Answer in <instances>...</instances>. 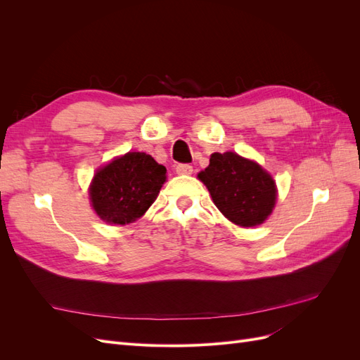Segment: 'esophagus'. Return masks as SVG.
Here are the masks:
<instances>
[{
    "label": "esophagus",
    "mask_w": 360,
    "mask_h": 360,
    "mask_svg": "<svg viewBox=\"0 0 360 360\" xmlns=\"http://www.w3.org/2000/svg\"><path fill=\"white\" fill-rule=\"evenodd\" d=\"M176 171L177 174H180V176H189V174L193 172V168L189 165V163H179L176 167Z\"/></svg>",
    "instance_id": "esophagus-1"
}]
</instances>
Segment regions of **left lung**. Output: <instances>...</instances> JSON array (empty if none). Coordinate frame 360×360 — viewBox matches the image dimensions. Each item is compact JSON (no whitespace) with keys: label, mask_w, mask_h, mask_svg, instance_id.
<instances>
[{"label":"left lung","mask_w":360,"mask_h":360,"mask_svg":"<svg viewBox=\"0 0 360 360\" xmlns=\"http://www.w3.org/2000/svg\"><path fill=\"white\" fill-rule=\"evenodd\" d=\"M213 202L225 217L240 226L263 224L276 202L275 181L258 163L233 151L213 153L210 165L198 174Z\"/></svg>","instance_id":"8db88e82"}]
</instances>
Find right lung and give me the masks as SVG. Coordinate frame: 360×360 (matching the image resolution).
Returning a JSON list of instances; mask_svg holds the SVG:
<instances>
[{
    "label": "right lung",
    "mask_w": 360,
    "mask_h": 360,
    "mask_svg": "<svg viewBox=\"0 0 360 360\" xmlns=\"http://www.w3.org/2000/svg\"><path fill=\"white\" fill-rule=\"evenodd\" d=\"M167 168L150 155L127 153L96 172L91 204L105 222L126 225L143 216L165 183Z\"/></svg>",
    "instance_id": "obj_1"
}]
</instances>
